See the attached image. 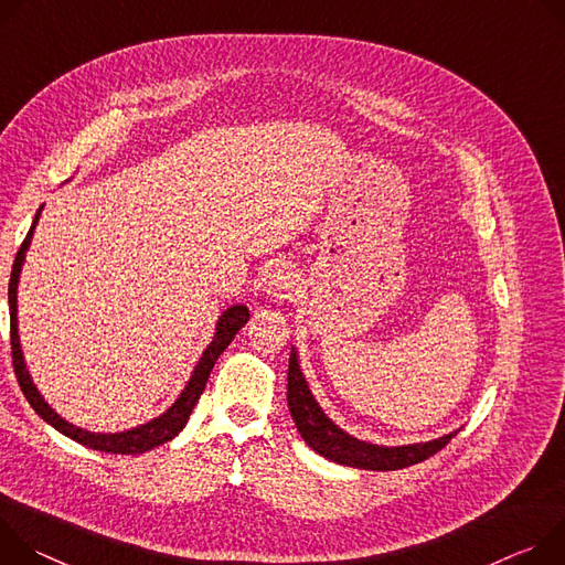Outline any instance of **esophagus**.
Wrapping results in <instances>:
<instances>
[{
	"label": "esophagus",
	"mask_w": 565,
	"mask_h": 565,
	"mask_svg": "<svg viewBox=\"0 0 565 565\" xmlns=\"http://www.w3.org/2000/svg\"><path fill=\"white\" fill-rule=\"evenodd\" d=\"M296 271L289 265H276L267 276V289L276 298H287V294L296 285Z\"/></svg>",
	"instance_id": "esophagus-1"
}]
</instances>
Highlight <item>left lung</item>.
<instances>
[{
	"instance_id": "left-lung-1",
	"label": "left lung",
	"mask_w": 565,
	"mask_h": 565,
	"mask_svg": "<svg viewBox=\"0 0 565 565\" xmlns=\"http://www.w3.org/2000/svg\"><path fill=\"white\" fill-rule=\"evenodd\" d=\"M287 402H289V411L298 433L311 449L332 462L356 467V469L395 471V469L417 465L440 449H445L451 443V437H456L458 433L456 430L440 437V440L424 443V445H408V447H377V445L356 440V437L343 433L334 422H330L326 413L319 408L317 399L311 397L294 350L289 354Z\"/></svg>"
}]
</instances>
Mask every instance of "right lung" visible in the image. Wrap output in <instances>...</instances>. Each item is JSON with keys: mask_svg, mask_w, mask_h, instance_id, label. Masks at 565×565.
<instances>
[{"mask_svg": "<svg viewBox=\"0 0 565 565\" xmlns=\"http://www.w3.org/2000/svg\"><path fill=\"white\" fill-rule=\"evenodd\" d=\"M42 211V209H40ZM40 211L35 213V220L24 237V242L20 244V250L15 256V263H13V271H11V280H9V309H11V354H13V370H15V377H18V384L26 397V402L31 404V408L44 419L49 422L55 430H60L62 435L72 437V440H76L78 445H85L94 451H105V454H120V456H137V454H146L168 440H172V437L185 426L188 417H191L195 404L200 402L204 388H206V382L211 377V370L217 361V356L228 348V343L235 339V334L244 328V323L248 321V309L244 305H235V307H228L224 315L220 317L217 321V328H215V337L211 341V345L204 350L200 363L195 365L193 370V377L191 382H188V386L183 388V393L179 395V399L157 419L139 426V428H132V430H125V433H89V430H83L74 424H70L67 419H62L44 399L42 395L38 393V388L33 386L31 377H29V370L24 365V359H22V350H20V337H18V282H20V271H22V263H24V254L26 248L31 244V237H33V228L38 224V217H40Z\"/></svg>", "mask_w": 565, "mask_h": 565, "instance_id": "obj_1", "label": "right lung"}]
</instances>
